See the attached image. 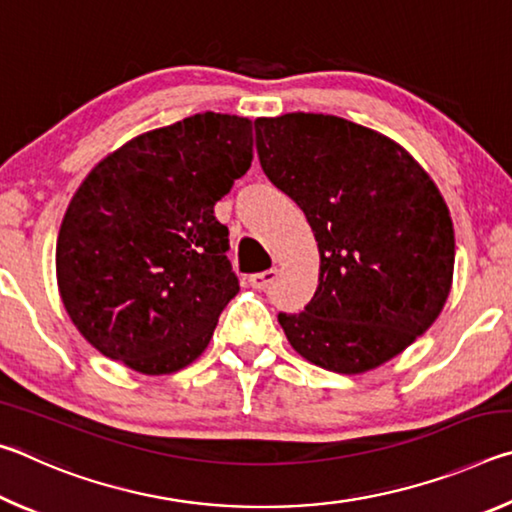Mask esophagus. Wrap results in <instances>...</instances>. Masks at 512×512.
Segmentation results:
<instances>
[{
    "label": "esophagus",
    "mask_w": 512,
    "mask_h": 512,
    "mask_svg": "<svg viewBox=\"0 0 512 512\" xmlns=\"http://www.w3.org/2000/svg\"><path fill=\"white\" fill-rule=\"evenodd\" d=\"M277 275H280V271H277V268H268V271L250 275L248 282H250V287H253V289L264 291V289L271 287V284L277 280Z\"/></svg>",
    "instance_id": "esophagus-1"
}]
</instances>
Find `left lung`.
<instances>
[{"label":"left lung","mask_w":512,"mask_h":512,"mask_svg":"<svg viewBox=\"0 0 512 512\" xmlns=\"http://www.w3.org/2000/svg\"><path fill=\"white\" fill-rule=\"evenodd\" d=\"M255 142L318 241L314 298L277 316L291 348L341 375L391 361L452 291L454 225L436 183L391 137L334 115L259 117Z\"/></svg>","instance_id":"left-lung-1"}]
</instances>
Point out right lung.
I'll list each match as a JSON object with an SVG mask.
<instances>
[{"mask_svg":"<svg viewBox=\"0 0 512 512\" xmlns=\"http://www.w3.org/2000/svg\"><path fill=\"white\" fill-rule=\"evenodd\" d=\"M253 162V121L187 117L94 167L56 241L58 291L92 348L142 375L201 357L239 293L214 205Z\"/></svg>","mask_w":512,"mask_h":512,"instance_id":"add662e5","label":"right lung"}]
</instances>
